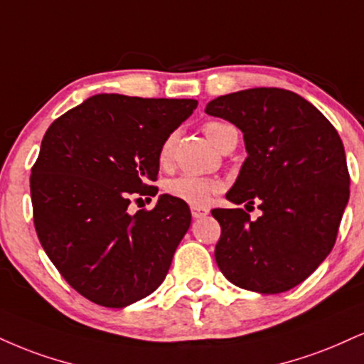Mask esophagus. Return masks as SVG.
Here are the masks:
<instances>
[{"mask_svg":"<svg viewBox=\"0 0 364 364\" xmlns=\"http://www.w3.org/2000/svg\"><path fill=\"white\" fill-rule=\"evenodd\" d=\"M191 215H193V218H201V217L208 215V210L201 208V207H191Z\"/></svg>","mask_w":364,"mask_h":364,"instance_id":"esophagus-1","label":"esophagus"}]
</instances>
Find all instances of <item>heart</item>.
<instances>
[{
	"label": "heart",
	"instance_id": "b5f03b06",
	"mask_svg": "<svg viewBox=\"0 0 364 364\" xmlns=\"http://www.w3.org/2000/svg\"><path fill=\"white\" fill-rule=\"evenodd\" d=\"M203 132L210 139V142L213 146L218 147L222 151L227 144L230 142V139L237 137V130L234 129L227 122H218V120H210L203 125ZM174 149V135H169L168 139L161 144L159 154H157V161L161 166H166L171 161ZM220 188L217 181L208 178H200L193 176V174H181V176L171 179L166 185V191L168 195L174 196V198L186 201L190 205H203L207 203L210 196Z\"/></svg>",
	"mask_w": 364,
	"mask_h": 364
}]
</instances>
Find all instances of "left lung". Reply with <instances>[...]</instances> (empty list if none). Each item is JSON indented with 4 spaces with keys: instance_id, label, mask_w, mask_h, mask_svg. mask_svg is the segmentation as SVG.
<instances>
[{
    "instance_id": "left-lung-1",
    "label": "left lung",
    "mask_w": 364,
    "mask_h": 364,
    "mask_svg": "<svg viewBox=\"0 0 364 364\" xmlns=\"http://www.w3.org/2000/svg\"><path fill=\"white\" fill-rule=\"evenodd\" d=\"M239 127L247 157L227 200L257 203L215 208L222 234L215 261L235 287L264 295L309 278L336 244L349 200L343 140L312 103L282 87H252L205 108Z\"/></svg>"
}]
</instances>
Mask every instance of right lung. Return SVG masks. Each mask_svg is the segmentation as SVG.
Instances as JSON below:
<instances>
[{
    "label": "right lung",
    "mask_w": 364,
    "mask_h": 364,
    "mask_svg": "<svg viewBox=\"0 0 364 364\" xmlns=\"http://www.w3.org/2000/svg\"><path fill=\"white\" fill-rule=\"evenodd\" d=\"M196 105L96 95L43 135L30 176L35 230L57 271L93 304L127 307L164 282L190 208L169 195L134 215L129 205L135 195L157 193L151 183L161 144Z\"/></svg>",
    "instance_id": "right-lung-1"
}]
</instances>
